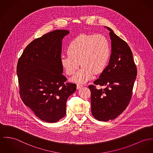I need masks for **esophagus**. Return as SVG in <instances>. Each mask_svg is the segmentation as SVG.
<instances>
[{"label":"esophagus","instance_id":"obj_1","mask_svg":"<svg viewBox=\"0 0 153 153\" xmlns=\"http://www.w3.org/2000/svg\"><path fill=\"white\" fill-rule=\"evenodd\" d=\"M82 85H81V84H77V89H80V88H81L82 87Z\"/></svg>","mask_w":153,"mask_h":153}]
</instances>
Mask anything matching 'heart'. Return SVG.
<instances>
[{
    "label": "heart",
    "instance_id": "1",
    "mask_svg": "<svg viewBox=\"0 0 153 153\" xmlns=\"http://www.w3.org/2000/svg\"><path fill=\"white\" fill-rule=\"evenodd\" d=\"M67 53L60 57L62 66L71 76L81 64L82 68L71 80L83 83L91 79L94 73L98 74L104 71L111 55V47L105 35L81 34L71 41Z\"/></svg>",
    "mask_w": 153,
    "mask_h": 153
}]
</instances>
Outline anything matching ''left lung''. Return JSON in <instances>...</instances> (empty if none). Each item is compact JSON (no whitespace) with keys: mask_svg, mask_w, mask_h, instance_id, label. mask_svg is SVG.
<instances>
[{"mask_svg":"<svg viewBox=\"0 0 153 153\" xmlns=\"http://www.w3.org/2000/svg\"><path fill=\"white\" fill-rule=\"evenodd\" d=\"M112 52L109 65L100 77L88 86L91 91V112L101 121L114 119L129 105L137 76V68L128 44L109 28ZM104 86L97 89L96 85Z\"/></svg>","mask_w":153,"mask_h":153,"instance_id":"obj_1","label":"left lung"}]
</instances>
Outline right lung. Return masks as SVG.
I'll list each match as a JSON object with an SVG mask.
<instances>
[{
  "label": "right lung",
  "instance_id": "add662e5",
  "mask_svg": "<svg viewBox=\"0 0 153 153\" xmlns=\"http://www.w3.org/2000/svg\"><path fill=\"white\" fill-rule=\"evenodd\" d=\"M69 31L57 30L36 38L18 60L19 94L40 119L54 123L65 116L66 101L76 84L66 82L60 63L62 40Z\"/></svg>",
  "mask_w": 153,
  "mask_h": 153
}]
</instances>
